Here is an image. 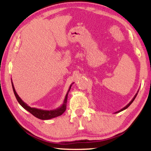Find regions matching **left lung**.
Returning a JSON list of instances; mask_svg holds the SVG:
<instances>
[{"instance_id": "obj_1", "label": "left lung", "mask_w": 151, "mask_h": 151, "mask_svg": "<svg viewBox=\"0 0 151 151\" xmlns=\"http://www.w3.org/2000/svg\"><path fill=\"white\" fill-rule=\"evenodd\" d=\"M138 93H139V91H137V93H136V94H135V95H134V96L133 97V99H132V100H131V102H130V103H129V104H127V105H126V106H125L124 107V108H122V109H121V110H120V111H117V112H114V113H118V112H121V111H124V110H125V109H127V108H128V107H129L130 105H131V104H132V102H133L134 101V99H135V98H136V96H137V94H138Z\"/></svg>"}]
</instances>
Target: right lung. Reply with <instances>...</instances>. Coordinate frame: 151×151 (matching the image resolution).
Segmentation results:
<instances>
[{"label": "right lung", "mask_w": 151, "mask_h": 151, "mask_svg": "<svg viewBox=\"0 0 151 151\" xmlns=\"http://www.w3.org/2000/svg\"><path fill=\"white\" fill-rule=\"evenodd\" d=\"M12 83V89H13V92L15 96H16V99L17 101L19 102V103L21 105L24 109H26L27 111H29L30 113H31L32 115H34L37 118L41 119V120H48L52 118H55V117H57L58 116H60L61 114L64 113V112L66 111V103H67V98H68V92L70 91L71 86L73 83H72L70 86L69 88H68V91L66 93L65 100L63 101V103L62 105L60 107L56 109L55 110H51V111H47V110H42V109H39L37 108H33V107H30L27 103H25L20 98V96L18 95L16 91H15L14 86L13 85V83H12V81H11Z\"/></svg>", "instance_id": "right-lung-1"}]
</instances>
